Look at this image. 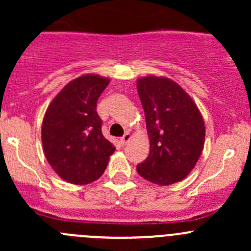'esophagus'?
I'll use <instances>...</instances> for the list:
<instances>
[{
    "mask_svg": "<svg viewBox=\"0 0 251 251\" xmlns=\"http://www.w3.org/2000/svg\"><path fill=\"white\" fill-rule=\"evenodd\" d=\"M130 140H131V135L128 132H126L125 135L120 138V144L121 146H125V144H127L128 142H130Z\"/></svg>",
    "mask_w": 251,
    "mask_h": 251,
    "instance_id": "34e87169",
    "label": "esophagus"
}]
</instances>
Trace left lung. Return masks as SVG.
I'll return each instance as SVG.
<instances>
[{
	"instance_id": "8db88e82",
	"label": "left lung",
	"mask_w": 251,
	"mask_h": 251,
	"mask_svg": "<svg viewBox=\"0 0 251 251\" xmlns=\"http://www.w3.org/2000/svg\"><path fill=\"white\" fill-rule=\"evenodd\" d=\"M146 115L151 151L137 173L160 186L182 181L196 166L205 140L198 107L170 78L147 76L137 81Z\"/></svg>"
}]
</instances>
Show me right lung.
<instances>
[{"instance_id": "obj_1", "label": "right lung", "mask_w": 251, "mask_h": 251, "mask_svg": "<svg viewBox=\"0 0 251 251\" xmlns=\"http://www.w3.org/2000/svg\"><path fill=\"white\" fill-rule=\"evenodd\" d=\"M109 80L83 75L68 83L52 100L42 123L47 161L63 179L87 184L104 173L115 151L102 133L97 100Z\"/></svg>"}]
</instances>
